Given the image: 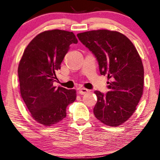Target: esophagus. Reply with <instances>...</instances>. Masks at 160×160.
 Masks as SVG:
<instances>
[{
  "label": "esophagus",
  "mask_w": 160,
  "mask_h": 160,
  "mask_svg": "<svg viewBox=\"0 0 160 160\" xmlns=\"http://www.w3.org/2000/svg\"><path fill=\"white\" fill-rule=\"evenodd\" d=\"M88 92V89H86L85 88H81L79 89V93H80V94H81V95H83V94H85V93H86Z\"/></svg>",
  "instance_id": "obj_1"
}]
</instances>
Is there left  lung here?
<instances>
[{
  "label": "left lung",
  "mask_w": 160,
  "mask_h": 160,
  "mask_svg": "<svg viewBox=\"0 0 160 160\" xmlns=\"http://www.w3.org/2000/svg\"><path fill=\"white\" fill-rule=\"evenodd\" d=\"M77 36L97 58L100 74L110 80L106 94L94 91L97 102L93 114L104 124L119 126L132 116L142 95L141 58L132 42L118 31L97 30Z\"/></svg>",
  "instance_id": "8db88e82"
}]
</instances>
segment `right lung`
Returning a JSON list of instances; mask_svg holds the SVG:
<instances>
[{"instance_id":"1","label":"right lung","mask_w":160,"mask_h":160,"mask_svg":"<svg viewBox=\"0 0 160 160\" xmlns=\"http://www.w3.org/2000/svg\"><path fill=\"white\" fill-rule=\"evenodd\" d=\"M78 42L72 32L51 30L38 34L25 48L18 67L20 94L31 116L52 126L67 116V107L76 99V91L58 87L55 72L69 50Z\"/></svg>"}]
</instances>
